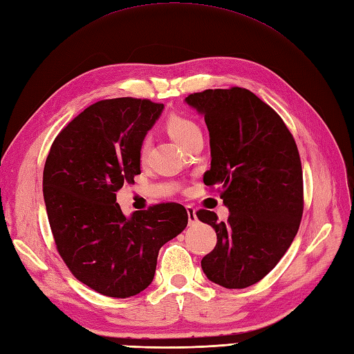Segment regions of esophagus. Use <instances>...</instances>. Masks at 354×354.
<instances>
[{
	"label": "esophagus",
	"mask_w": 354,
	"mask_h": 354,
	"mask_svg": "<svg viewBox=\"0 0 354 354\" xmlns=\"http://www.w3.org/2000/svg\"><path fill=\"white\" fill-rule=\"evenodd\" d=\"M187 212V219H189V224L197 223V214H195V209L192 206H186Z\"/></svg>",
	"instance_id": "34e87169"
}]
</instances>
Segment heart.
I'll list each match as a JSON object with an SVG mask.
<instances>
[{"label": "heart", "mask_w": 354, "mask_h": 354, "mask_svg": "<svg viewBox=\"0 0 354 354\" xmlns=\"http://www.w3.org/2000/svg\"><path fill=\"white\" fill-rule=\"evenodd\" d=\"M167 130L169 133V136L174 139L178 145H183L192 135L200 131V127L197 122L185 115H171L167 120ZM148 148H150V140L145 139L142 145H140V156L145 157L148 153Z\"/></svg>", "instance_id": "obj_1"}]
</instances>
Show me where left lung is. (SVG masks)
I'll list each match as a JSON object with an SVG mask.
<instances>
[{"label": "left lung", "instance_id": "left-lung-1", "mask_svg": "<svg viewBox=\"0 0 354 354\" xmlns=\"http://www.w3.org/2000/svg\"><path fill=\"white\" fill-rule=\"evenodd\" d=\"M185 101L204 116L210 169L203 182L219 186L230 215L198 210L216 245L201 268L214 283L242 289L268 274L292 243L303 215V171L295 140L283 120L243 88L207 89Z\"/></svg>", "mask_w": 354, "mask_h": 354}]
</instances>
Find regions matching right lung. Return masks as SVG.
Wrapping results in <instances>:
<instances>
[{
	"label": "right lung",
	"instance_id": "add662e5",
	"mask_svg": "<svg viewBox=\"0 0 354 354\" xmlns=\"http://www.w3.org/2000/svg\"><path fill=\"white\" fill-rule=\"evenodd\" d=\"M162 111L150 100L98 101L59 133L46 157L44 200L59 254L77 280L107 297L148 288L160 247L187 225L182 204L125 216L116 203L140 174V145Z\"/></svg>",
	"mask_w": 354,
	"mask_h": 354
}]
</instances>
